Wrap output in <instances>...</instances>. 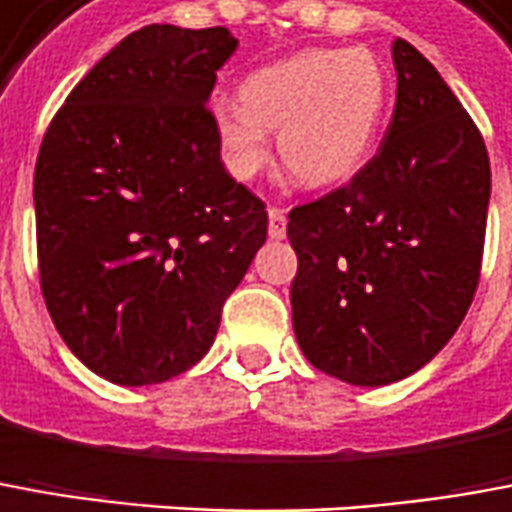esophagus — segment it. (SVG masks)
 <instances>
[{"mask_svg": "<svg viewBox=\"0 0 512 512\" xmlns=\"http://www.w3.org/2000/svg\"><path fill=\"white\" fill-rule=\"evenodd\" d=\"M285 227H288V216L282 207H268V238L280 241L285 238Z\"/></svg>", "mask_w": 512, "mask_h": 512, "instance_id": "1", "label": "esophagus"}]
</instances>
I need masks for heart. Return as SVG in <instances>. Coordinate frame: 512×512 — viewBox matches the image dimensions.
Listing matches in <instances>:
<instances>
[{"instance_id":"heart-1","label":"heart","mask_w":512,"mask_h":512,"mask_svg":"<svg viewBox=\"0 0 512 512\" xmlns=\"http://www.w3.org/2000/svg\"><path fill=\"white\" fill-rule=\"evenodd\" d=\"M385 105L388 77L371 52L307 49L252 71L241 102H216L213 127L235 180L252 182L268 169V130H280L288 174L305 188H327L366 163Z\"/></svg>"}]
</instances>
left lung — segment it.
Wrapping results in <instances>:
<instances>
[{
    "label": "left lung",
    "instance_id": "obj_1",
    "mask_svg": "<svg viewBox=\"0 0 512 512\" xmlns=\"http://www.w3.org/2000/svg\"><path fill=\"white\" fill-rule=\"evenodd\" d=\"M393 63L377 155L288 213L296 341L318 371L368 388L405 380L455 335L480 285L491 196L488 149L452 88L402 38Z\"/></svg>",
    "mask_w": 512,
    "mask_h": 512
}]
</instances>
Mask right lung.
<instances>
[{
    "instance_id": "obj_1",
    "label": "right lung",
    "mask_w": 512,
    "mask_h": 512,
    "mask_svg": "<svg viewBox=\"0 0 512 512\" xmlns=\"http://www.w3.org/2000/svg\"><path fill=\"white\" fill-rule=\"evenodd\" d=\"M227 27L149 24L88 71L35 163V241L60 338L116 385L199 363L266 241V202L235 182L207 96Z\"/></svg>"
}]
</instances>
